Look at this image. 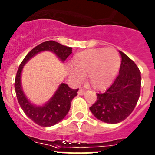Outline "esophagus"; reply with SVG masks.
I'll list each match as a JSON object with an SVG mask.
<instances>
[{"instance_id":"obj_1","label":"esophagus","mask_w":155,"mask_h":155,"mask_svg":"<svg viewBox=\"0 0 155 155\" xmlns=\"http://www.w3.org/2000/svg\"><path fill=\"white\" fill-rule=\"evenodd\" d=\"M84 93H85V90H84V89L82 88H80V89H79V91H78L79 95H84Z\"/></svg>"}]
</instances>
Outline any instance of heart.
Returning a JSON list of instances; mask_svg holds the SVG:
<instances>
[{
    "instance_id": "heart-1",
    "label": "heart",
    "mask_w": 155,
    "mask_h": 155,
    "mask_svg": "<svg viewBox=\"0 0 155 155\" xmlns=\"http://www.w3.org/2000/svg\"><path fill=\"white\" fill-rule=\"evenodd\" d=\"M120 58L114 48L92 49L77 54L73 58L74 67L69 68L71 79L82 82L84 75L96 88H104L114 80L120 67Z\"/></svg>"
}]
</instances>
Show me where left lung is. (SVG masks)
Here are the masks:
<instances>
[{
    "instance_id": "obj_1",
    "label": "left lung",
    "mask_w": 155,
    "mask_h": 155,
    "mask_svg": "<svg viewBox=\"0 0 155 155\" xmlns=\"http://www.w3.org/2000/svg\"><path fill=\"white\" fill-rule=\"evenodd\" d=\"M120 72L111 85L97 93V101L89 107L93 115L103 122L117 124L129 116L140 94L141 76L136 63L123 52Z\"/></svg>"
}]
</instances>
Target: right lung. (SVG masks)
Listing matches in <instances>:
<instances>
[{"mask_svg": "<svg viewBox=\"0 0 155 155\" xmlns=\"http://www.w3.org/2000/svg\"><path fill=\"white\" fill-rule=\"evenodd\" d=\"M49 50L56 54L62 62L72 53V48L62 45L56 41H49L40 44L31 50L24 58L18 69L15 77V88L18 103L26 115L41 127H50L64 119L71 108V102L77 95L78 89H71L66 84H61L49 101L43 106H35L30 103L21 86V72L28 60L41 51Z\"/></svg>", "mask_w": 155, "mask_h": 155, "instance_id": "right-lung-1", "label": "right lung"}]
</instances>
